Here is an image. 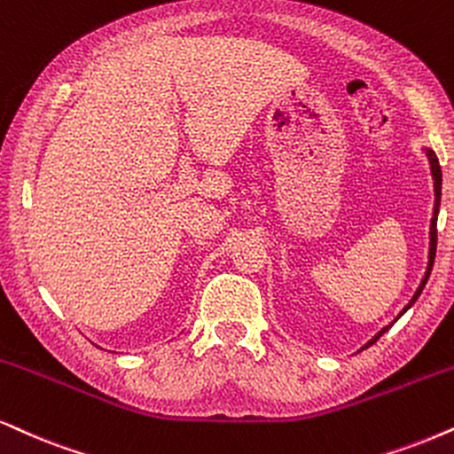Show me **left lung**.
<instances>
[{
    "label": "left lung",
    "mask_w": 454,
    "mask_h": 454,
    "mask_svg": "<svg viewBox=\"0 0 454 454\" xmlns=\"http://www.w3.org/2000/svg\"><path fill=\"white\" fill-rule=\"evenodd\" d=\"M429 154V163H432V176H434V182H435V207H434V220H432V247H429V266H427V272H426V278H423V283L419 285V289H417V294L412 295V300H411V303L409 306H406L403 312H400V317H403V314L406 312V309H409L412 303H415V300L419 295H421V291H423V286H426V283H427V278H429V274H432V268H434V260H435V247H438V228H435V220H438V209H440V194H442V171H440V163H438V157H435V153L434 151H429L427 153ZM387 329H383L381 333H377L375 337H372V340L366 343L364 348H369V346H372V343H375L377 340H380V337L383 335V333H386Z\"/></svg>",
    "instance_id": "1"
}]
</instances>
